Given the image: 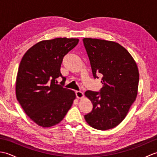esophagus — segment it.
I'll list each match as a JSON object with an SVG mask.
<instances>
[{
    "label": "esophagus",
    "mask_w": 157,
    "mask_h": 157,
    "mask_svg": "<svg viewBox=\"0 0 157 157\" xmlns=\"http://www.w3.org/2000/svg\"><path fill=\"white\" fill-rule=\"evenodd\" d=\"M75 94H76V97L78 99L82 98L84 97V93L81 91H75Z\"/></svg>",
    "instance_id": "esophagus-1"
}]
</instances>
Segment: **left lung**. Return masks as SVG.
I'll use <instances>...</instances> for the list:
<instances>
[{"mask_svg":"<svg viewBox=\"0 0 157 157\" xmlns=\"http://www.w3.org/2000/svg\"><path fill=\"white\" fill-rule=\"evenodd\" d=\"M93 76H102L100 92L87 90L85 95L93 105L84 115L86 122L99 130L112 129L126 117L138 94L139 72L127 50L115 42L83 39Z\"/></svg>","mask_w":157,"mask_h":157,"instance_id":"1","label":"left lung"}]
</instances>
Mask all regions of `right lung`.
Wrapping results in <instances>:
<instances>
[{
	"mask_svg": "<svg viewBox=\"0 0 157 157\" xmlns=\"http://www.w3.org/2000/svg\"><path fill=\"white\" fill-rule=\"evenodd\" d=\"M78 38L43 40L25 53L16 79V97L29 118L43 128L61 122L71 108L75 92L63 88V57L78 44ZM61 76V85L56 78Z\"/></svg>",
	"mask_w": 157,
	"mask_h": 157,
	"instance_id": "add662e5",
	"label": "right lung"
}]
</instances>
